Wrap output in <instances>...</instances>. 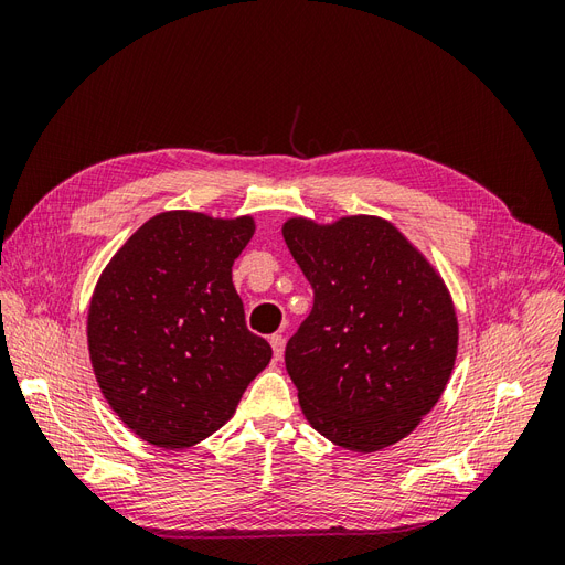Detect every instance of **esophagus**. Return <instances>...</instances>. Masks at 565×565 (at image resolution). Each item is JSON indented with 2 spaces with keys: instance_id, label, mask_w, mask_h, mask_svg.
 <instances>
[{
  "instance_id": "obj_1",
  "label": "esophagus",
  "mask_w": 565,
  "mask_h": 565,
  "mask_svg": "<svg viewBox=\"0 0 565 565\" xmlns=\"http://www.w3.org/2000/svg\"><path fill=\"white\" fill-rule=\"evenodd\" d=\"M270 347H273V358H276V361H280L282 351H285V337L282 334H273L270 337Z\"/></svg>"
}]
</instances>
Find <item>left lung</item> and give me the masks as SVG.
<instances>
[{
    "label": "left lung",
    "instance_id": "obj_1",
    "mask_svg": "<svg viewBox=\"0 0 565 565\" xmlns=\"http://www.w3.org/2000/svg\"><path fill=\"white\" fill-rule=\"evenodd\" d=\"M282 237L313 287V309L285 349L303 417L347 450L393 446L429 415L455 367L446 282L380 216H295Z\"/></svg>",
    "mask_w": 565,
    "mask_h": 565
}]
</instances>
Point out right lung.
Returning a JSON list of instances; mask_svg holds the SVG:
<instances>
[{
	"label": "right lung",
	"mask_w": 565,
	"mask_h": 565,
	"mask_svg": "<svg viewBox=\"0 0 565 565\" xmlns=\"http://www.w3.org/2000/svg\"><path fill=\"white\" fill-rule=\"evenodd\" d=\"M252 235V216L162 212L100 273L87 316L92 367L115 415L150 446L181 450L218 431L270 363L233 287Z\"/></svg>",
	"instance_id": "1"
}]
</instances>
